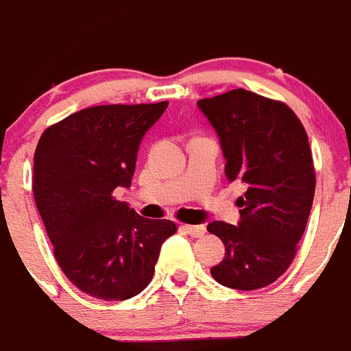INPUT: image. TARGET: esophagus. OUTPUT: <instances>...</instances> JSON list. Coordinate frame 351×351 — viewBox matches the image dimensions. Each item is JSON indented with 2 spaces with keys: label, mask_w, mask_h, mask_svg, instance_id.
Returning a JSON list of instances; mask_svg holds the SVG:
<instances>
[{
  "label": "esophagus",
  "mask_w": 351,
  "mask_h": 351,
  "mask_svg": "<svg viewBox=\"0 0 351 351\" xmlns=\"http://www.w3.org/2000/svg\"><path fill=\"white\" fill-rule=\"evenodd\" d=\"M186 230V234H190L191 237H202L206 234V226L204 225H184L182 226Z\"/></svg>",
  "instance_id": "esophagus-1"
}]
</instances>
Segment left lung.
I'll return each instance as SVG.
<instances>
[{"mask_svg":"<svg viewBox=\"0 0 351 351\" xmlns=\"http://www.w3.org/2000/svg\"><path fill=\"white\" fill-rule=\"evenodd\" d=\"M197 105L219 138L226 179L247 186L237 225H207L225 244L210 274L223 287L258 290L290 267L306 230L316 184L308 133L290 107L246 89Z\"/></svg>","mask_w":351,"mask_h":351,"instance_id":"1","label":"left lung"}]
</instances>
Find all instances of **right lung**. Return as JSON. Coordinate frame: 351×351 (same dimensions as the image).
Returning a JSON list of instances; mask_svg holds the SVG:
<instances>
[{
  "instance_id": "obj_1",
  "label": "right lung",
  "mask_w": 351,
  "mask_h": 351,
  "mask_svg": "<svg viewBox=\"0 0 351 351\" xmlns=\"http://www.w3.org/2000/svg\"><path fill=\"white\" fill-rule=\"evenodd\" d=\"M167 105L84 108L45 130L36 145L33 195L54 256L95 299L138 295L176 234L173 221L142 218L114 197L132 184L142 138Z\"/></svg>"
}]
</instances>
